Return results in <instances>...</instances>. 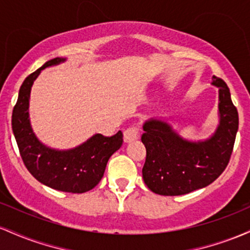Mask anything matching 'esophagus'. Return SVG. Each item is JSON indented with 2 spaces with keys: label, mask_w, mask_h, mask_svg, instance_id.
I'll return each instance as SVG.
<instances>
[{
  "label": "esophagus",
  "mask_w": 250,
  "mask_h": 250,
  "mask_svg": "<svg viewBox=\"0 0 250 250\" xmlns=\"http://www.w3.org/2000/svg\"><path fill=\"white\" fill-rule=\"evenodd\" d=\"M140 136V130L136 125H130V127L127 128L123 133V139H125V142H131L135 141V140L139 139Z\"/></svg>",
  "instance_id": "34e87169"
}]
</instances>
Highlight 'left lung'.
Wrapping results in <instances>:
<instances>
[{
    "mask_svg": "<svg viewBox=\"0 0 250 250\" xmlns=\"http://www.w3.org/2000/svg\"><path fill=\"white\" fill-rule=\"evenodd\" d=\"M219 88L220 125L206 141L182 139L167 122L151 119L143 125L142 143L147 149L142 176L147 187L165 196L185 195L205 188L223 173L239 129V114L228 85L213 76Z\"/></svg>",
    "mask_w": 250,
    "mask_h": 250,
    "instance_id": "8db88e82",
    "label": "left lung"
}]
</instances>
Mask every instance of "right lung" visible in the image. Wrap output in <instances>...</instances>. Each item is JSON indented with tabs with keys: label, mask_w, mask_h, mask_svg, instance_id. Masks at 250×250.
<instances>
[{
	"label": "right lung",
	"mask_w": 250,
	"mask_h": 250,
	"mask_svg": "<svg viewBox=\"0 0 250 250\" xmlns=\"http://www.w3.org/2000/svg\"><path fill=\"white\" fill-rule=\"evenodd\" d=\"M63 61L65 59L60 57L50 60L24 80L14 107L11 125L24 166L39 182L56 190L81 194L99 185L109 157L122 146L123 134L121 130L110 137L95 134L69 150H55L37 140L28 111L31 85L42 69Z\"/></svg>",
	"instance_id": "right-lung-1"
}]
</instances>
